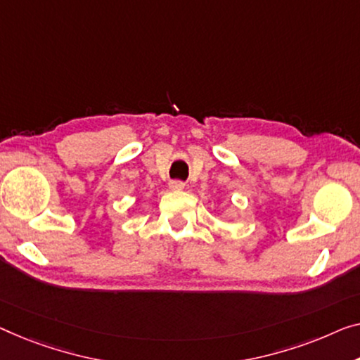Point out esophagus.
Here are the masks:
<instances>
[{
	"mask_svg": "<svg viewBox=\"0 0 360 360\" xmlns=\"http://www.w3.org/2000/svg\"><path fill=\"white\" fill-rule=\"evenodd\" d=\"M184 182L181 181H171L169 182V189L174 191V192H179V191H184Z\"/></svg>",
	"mask_w": 360,
	"mask_h": 360,
	"instance_id": "34e87169",
	"label": "esophagus"
}]
</instances>
